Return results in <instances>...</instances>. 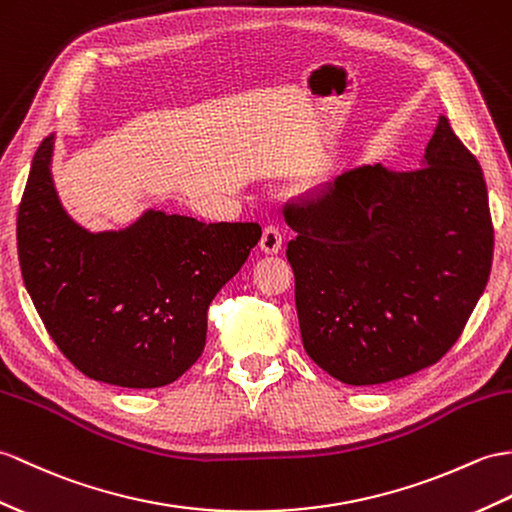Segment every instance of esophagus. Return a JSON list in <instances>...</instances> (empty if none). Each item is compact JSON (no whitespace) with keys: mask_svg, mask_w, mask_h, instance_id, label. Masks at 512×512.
I'll use <instances>...</instances> for the list:
<instances>
[{"mask_svg":"<svg viewBox=\"0 0 512 512\" xmlns=\"http://www.w3.org/2000/svg\"><path fill=\"white\" fill-rule=\"evenodd\" d=\"M281 231L277 227H266L264 233H261V240H259V248L261 253L266 255H277L281 251Z\"/></svg>","mask_w":512,"mask_h":512,"instance_id":"obj_1","label":"esophagus"}]
</instances>
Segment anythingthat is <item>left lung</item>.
I'll return each instance as SVG.
<instances>
[{
	"instance_id": "obj_1",
	"label": "left lung",
	"mask_w": 512,
	"mask_h": 512,
	"mask_svg": "<svg viewBox=\"0 0 512 512\" xmlns=\"http://www.w3.org/2000/svg\"><path fill=\"white\" fill-rule=\"evenodd\" d=\"M285 222L303 347L342 384H386L441 360L489 281L486 183L445 115L419 170H344Z\"/></svg>"
}]
</instances>
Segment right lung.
<instances>
[{
    "mask_svg": "<svg viewBox=\"0 0 512 512\" xmlns=\"http://www.w3.org/2000/svg\"><path fill=\"white\" fill-rule=\"evenodd\" d=\"M54 139L34 154L17 213L30 299L56 347L95 382L172 384L200 358L209 303L244 266L261 227L146 209L128 227L89 231L56 192Z\"/></svg>",
    "mask_w": 512,
    "mask_h": 512,
    "instance_id": "obj_1",
    "label": "right lung"
}]
</instances>
